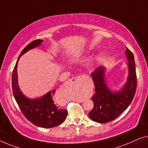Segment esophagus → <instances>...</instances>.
Wrapping results in <instances>:
<instances>
[{
  "mask_svg": "<svg viewBox=\"0 0 148 148\" xmlns=\"http://www.w3.org/2000/svg\"><path fill=\"white\" fill-rule=\"evenodd\" d=\"M86 76H85L84 75H80V76H76L74 77V78H72L71 79V81H73L74 82H81V81L84 80L85 78H86Z\"/></svg>",
  "mask_w": 148,
  "mask_h": 148,
  "instance_id": "34e87169",
  "label": "esophagus"
}]
</instances>
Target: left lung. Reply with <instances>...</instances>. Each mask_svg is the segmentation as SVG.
<instances>
[{"mask_svg": "<svg viewBox=\"0 0 148 148\" xmlns=\"http://www.w3.org/2000/svg\"><path fill=\"white\" fill-rule=\"evenodd\" d=\"M129 76L126 84L119 92H112L105 80V68L99 66L91 73L95 86L92 100L94 107L88 115L95 122L105 123L117 117L129 107L134 99L137 88V76L134 54L126 48Z\"/></svg>", "mask_w": 148, "mask_h": 148, "instance_id": "8db88e82", "label": "left lung"}]
</instances>
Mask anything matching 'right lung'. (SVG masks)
<instances>
[{
	"mask_svg": "<svg viewBox=\"0 0 148 148\" xmlns=\"http://www.w3.org/2000/svg\"><path fill=\"white\" fill-rule=\"evenodd\" d=\"M41 42L43 41L41 39L34 40L23 49L12 71V88L14 99L27 119L35 125L44 128H51L63 123L68 114L67 110L60 109L54 103L53 97L56 90L49 91L39 99L32 100L23 95L18 88L17 82L16 68L19 58L31 49L40 45Z\"/></svg>",
	"mask_w": 148,
	"mask_h": 148,
	"instance_id": "right-lung-1",
	"label": "right lung"
}]
</instances>
